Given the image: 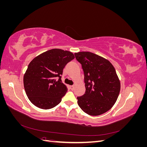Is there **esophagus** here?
I'll return each instance as SVG.
<instances>
[{"instance_id": "obj_1", "label": "esophagus", "mask_w": 147, "mask_h": 147, "mask_svg": "<svg viewBox=\"0 0 147 147\" xmlns=\"http://www.w3.org/2000/svg\"><path fill=\"white\" fill-rule=\"evenodd\" d=\"M70 88L71 90H74V86L73 85L70 86Z\"/></svg>"}]
</instances>
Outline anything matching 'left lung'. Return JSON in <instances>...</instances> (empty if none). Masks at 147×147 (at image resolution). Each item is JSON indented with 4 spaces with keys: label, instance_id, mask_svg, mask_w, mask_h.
Instances as JSON below:
<instances>
[{
    "label": "left lung",
    "instance_id": "left-lung-1",
    "mask_svg": "<svg viewBox=\"0 0 147 147\" xmlns=\"http://www.w3.org/2000/svg\"><path fill=\"white\" fill-rule=\"evenodd\" d=\"M82 64L86 91L77 97V103L86 113L97 116L109 111L116 102L120 82L110 62L91 52L75 53Z\"/></svg>",
    "mask_w": 147,
    "mask_h": 147
}]
</instances>
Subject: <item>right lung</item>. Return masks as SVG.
<instances>
[{"mask_svg":"<svg viewBox=\"0 0 147 147\" xmlns=\"http://www.w3.org/2000/svg\"><path fill=\"white\" fill-rule=\"evenodd\" d=\"M75 58L72 53L52 49L35 57L24 75L26 94L32 103L42 109L58 105L67 91L61 77L65 66Z\"/></svg>","mask_w":147,"mask_h":147,"instance_id":"right-lung-1","label":"right lung"}]
</instances>
